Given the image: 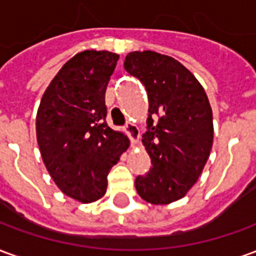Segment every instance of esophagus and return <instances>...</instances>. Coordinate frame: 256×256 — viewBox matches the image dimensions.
Masks as SVG:
<instances>
[{
    "label": "esophagus",
    "instance_id": "esophagus-1",
    "mask_svg": "<svg viewBox=\"0 0 256 256\" xmlns=\"http://www.w3.org/2000/svg\"><path fill=\"white\" fill-rule=\"evenodd\" d=\"M124 130H126V133H128V136L130 137V140H132L133 142H137V141H138L140 130L134 123H128V124H126V128H124Z\"/></svg>",
    "mask_w": 256,
    "mask_h": 256
}]
</instances>
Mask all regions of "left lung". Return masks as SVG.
<instances>
[{
  "instance_id": "8db88e82",
  "label": "left lung",
  "mask_w": 256,
  "mask_h": 256,
  "mask_svg": "<svg viewBox=\"0 0 256 256\" xmlns=\"http://www.w3.org/2000/svg\"><path fill=\"white\" fill-rule=\"evenodd\" d=\"M124 70L144 84L150 115L142 144L152 162L136 189L150 204L184 198L207 163L214 128L203 86L176 58L144 50L128 53Z\"/></svg>"
}]
</instances>
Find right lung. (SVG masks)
<instances>
[{
  "label": "right lung",
  "mask_w": 256,
  "mask_h": 256,
  "mask_svg": "<svg viewBox=\"0 0 256 256\" xmlns=\"http://www.w3.org/2000/svg\"><path fill=\"white\" fill-rule=\"evenodd\" d=\"M119 54L84 50L52 79L36 112V141L62 192L92 203L106 192V176L128 148L106 122V90Z\"/></svg>",
  "instance_id": "obj_1"
}]
</instances>
